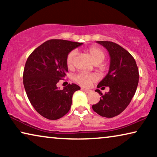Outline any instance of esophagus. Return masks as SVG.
Listing matches in <instances>:
<instances>
[{
	"mask_svg": "<svg viewBox=\"0 0 157 157\" xmlns=\"http://www.w3.org/2000/svg\"><path fill=\"white\" fill-rule=\"evenodd\" d=\"M81 90H83V91H85L86 93H91V90H89V89H83V88H82V89H81Z\"/></svg>",
	"mask_w": 157,
	"mask_h": 157,
	"instance_id": "34e87169",
	"label": "esophagus"
}]
</instances>
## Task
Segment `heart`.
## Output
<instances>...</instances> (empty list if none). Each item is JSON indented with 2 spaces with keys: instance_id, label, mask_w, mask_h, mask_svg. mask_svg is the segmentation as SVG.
I'll use <instances>...</instances> for the list:
<instances>
[{
  "instance_id": "heart-1",
  "label": "heart",
  "mask_w": 157,
  "mask_h": 157,
  "mask_svg": "<svg viewBox=\"0 0 157 157\" xmlns=\"http://www.w3.org/2000/svg\"><path fill=\"white\" fill-rule=\"evenodd\" d=\"M87 52L91 55L94 62L96 64L101 63L104 61L106 54L101 48L96 46H91L86 49ZM76 51L75 50L71 51L68 53L66 59V63L68 68H71L74 66V58L76 56ZM97 80V76L95 74H87V73H80L75 77V81L78 84L84 87H88L91 83Z\"/></svg>"
}]
</instances>
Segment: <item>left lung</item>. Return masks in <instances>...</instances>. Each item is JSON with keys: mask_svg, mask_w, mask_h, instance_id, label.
<instances>
[{"mask_svg": "<svg viewBox=\"0 0 157 157\" xmlns=\"http://www.w3.org/2000/svg\"><path fill=\"white\" fill-rule=\"evenodd\" d=\"M109 51L110 67L98 88L109 87L108 93L103 94L99 102L92 106L93 110L101 117L112 118L119 115L130 104L139 83V69L135 59L123 47L111 41H97Z\"/></svg>", "mask_w": 157, "mask_h": 157, "instance_id": "obj_1", "label": "left lung"}]
</instances>
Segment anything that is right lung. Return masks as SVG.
Here are the masks:
<instances>
[{"label":"right lung","instance_id":"add662e5","mask_svg":"<svg viewBox=\"0 0 157 157\" xmlns=\"http://www.w3.org/2000/svg\"><path fill=\"white\" fill-rule=\"evenodd\" d=\"M82 44L61 39L48 40L28 58L23 70V85L31 105L44 118L59 119L70 110L73 94L81 88L69 83L59 90L56 84L68 71V53Z\"/></svg>","mask_w":157,"mask_h":157}]
</instances>
